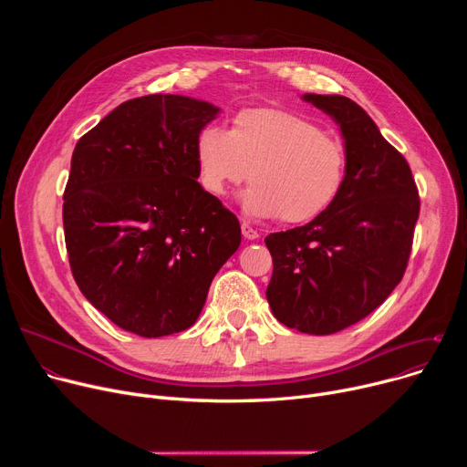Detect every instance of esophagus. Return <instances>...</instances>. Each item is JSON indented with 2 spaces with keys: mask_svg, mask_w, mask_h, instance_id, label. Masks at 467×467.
<instances>
[{
  "mask_svg": "<svg viewBox=\"0 0 467 467\" xmlns=\"http://www.w3.org/2000/svg\"><path fill=\"white\" fill-rule=\"evenodd\" d=\"M240 229H242V236L244 238H248V240H257L259 238V233H257V229H254L248 221H244V223L240 225Z\"/></svg>",
  "mask_w": 467,
  "mask_h": 467,
  "instance_id": "obj_1",
  "label": "esophagus"
}]
</instances>
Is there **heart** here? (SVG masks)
I'll list each match as a JSON object with an SVG mask.
<instances>
[{"label": "heart", "instance_id": "1", "mask_svg": "<svg viewBox=\"0 0 467 467\" xmlns=\"http://www.w3.org/2000/svg\"><path fill=\"white\" fill-rule=\"evenodd\" d=\"M201 185L213 196L248 180L242 194L250 215H280L285 223H306L327 212L348 176V153L303 115L275 108L240 111L233 129L204 127L194 141Z\"/></svg>", "mask_w": 467, "mask_h": 467}]
</instances>
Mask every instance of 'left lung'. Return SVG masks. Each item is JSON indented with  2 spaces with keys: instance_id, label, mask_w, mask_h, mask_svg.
Returning <instances> with one entry per match:
<instances>
[{
  "instance_id": "obj_1",
  "label": "left lung",
  "mask_w": 467,
  "mask_h": 467,
  "mask_svg": "<svg viewBox=\"0 0 467 467\" xmlns=\"http://www.w3.org/2000/svg\"><path fill=\"white\" fill-rule=\"evenodd\" d=\"M301 98L338 125L348 176L327 212L265 238L275 265L266 301L280 324L331 335L369 316L401 282L420 201L407 161L363 108L338 94Z\"/></svg>"
}]
</instances>
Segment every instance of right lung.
Listing matches in <instances>:
<instances>
[{
    "label": "right lung",
    "instance_id": "add662e5",
    "mask_svg": "<svg viewBox=\"0 0 467 467\" xmlns=\"http://www.w3.org/2000/svg\"><path fill=\"white\" fill-rule=\"evenodd\" d=\"M219 111L180 94L134 98L73 150L62 208L71 273L125 331L191 327L240 246L236 215L196 182L194 141Z\"/></svg>",
    "mask_w": 467,
    "mask_h": 467
}]
</instances>
